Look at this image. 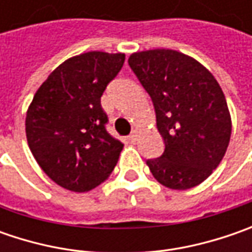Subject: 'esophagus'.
<instances>
[{"label": "esophagus", "instance_id": "esophagus-1", "mask_svg": "<svg viewBox=\"0 0 252 252\" xmlns=\"http://www.w3.org/2000/svg\"><path fill=\"white\" fill-rule=\"evenodd\" d=\"M137 136H139V129L136 127V129H133L130 133V136H129V140L131 141V143H134V141L137 140Z\"/></svg>", "mask_w": 252, "mask_h": 252}]
</instances>
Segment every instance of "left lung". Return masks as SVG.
Instances as JSON below:
<instances>
[{
	"label": "left lung",
	"instance_id": "left-lung-1",
	"mask_svg": "<svg viewBox=\"0 0 252 252\" xmlns=\"http://www.w3.org/2000/svg\"><path fill=\"white\" fill-rule=\"evenodd\" d=\"M129 65L153 99L165 143L160 158L147 161L153 177L177 190L202 184L223 160L231 136L216 78L193 57L171 49L136 52Z\"/></svg>",
	"mask_w": 252,
	"mask_h": 252
}]
</instances>
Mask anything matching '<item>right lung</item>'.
<instances>
[{"label":"right lung","mask_w":252,"mask_h":252,"mask_svg":"<svg viewBox=\"0 0 252 252\" xmlns=\"http://www.w3.org/2000/svg\"><path fill=\"white\" fill-rule=\"evenodd\" d=\"M125 53L88 52L67 59L39 87L25 130L44 174L73 192H88L109 178L123 144L105 129L101 106L106 85L121 71Z\"/></svg>","instance_id":"add662e5"}]
</instances>
